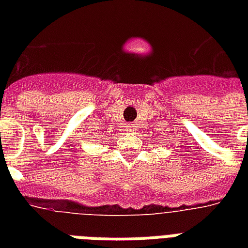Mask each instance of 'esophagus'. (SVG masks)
I'll return each instance as SVG.
<instances>
[{"mask_svg": "<svg viewBox=\"0 0 248 248\" xmlns=\"http://www.w3.org/2000/svg\"><path fill=\"white\" fill-rule=\"evenodd\" d=\"M128 127V130H132V126H127Z\"/></svg>", "mask_w": 248, "mask_h": 248, "instance_id": "esophagus-1", "label": "esophagus"}]
</instances>
